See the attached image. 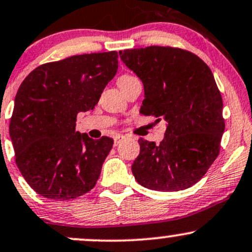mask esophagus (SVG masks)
Returning <instances> with one entry per match:
<instances>
[{"label":"esophagus","instance_id":"esophagus-1","mask_svg":"<svg viewBox=\"0 0 252 252\" xmlns=\"http://www.w3.org/2000/svg\"><path fill=\"white\" fill-rule=\"evenodd\" d=\"M122 139H123V135H116V136L113 137V145L117 146Z\"/></svg>","mask_w":252,"mask_h":252}]
</instances>
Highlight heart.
Instances as JSON below:
<instances>
[{
	"label": "heart",
	"mask_w": 252,
	"mask_h": 252,
	"mask_svg": "<svg viewBox=\"0 0 252 252\" xmlns=\"http://www.w3.org/2000/svg\"><path fill=\"white\" fill-rule=\"evenodd\" d=\"M134 79V76H130V75H122L120 79H118V86L120 85H123L126 84V82L130 81V80Z\"/></svg>",
	"instance_id": "obj_1"
}]
</instances>
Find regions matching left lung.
<instances>
[{
	"label": "left lung",
	"instance_id": "obj_1",
	"mask_svg": "<svg viewBox=\"0 0 252 252\" xmlns=\"http://www.w3.org/2000/svg\"><path fill=\"white\" fill-rule=\"evenodd\" d=\"M120 57L143 84L140 113L167 123L160 145L139 140L132 175L151 190L188 189L219 156L225 130L222 99L212 70L196 55L170 46L124 50Z\"/></svg>",
	"mask_w": 252,
	"mask_h": 252
}]
</instances>
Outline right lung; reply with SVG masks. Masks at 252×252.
Returning a JSON list of instances; mask_svg holds the SVG:
<instances>
[{"label": "right lung", "mask_w": 252, "mask_h": 252, "mask_svg": "<svg viewBox=\"0 0 252 252\" xmlns=\"http://www.w3.org/2000/svg\"><path fill=\"white\" fill-rule=\"evenodd\" d=\"M116 51L71 56L35 68L16 93L9 135L30 187L51 200L93 189L113 140L75 130L76 116L93 110L118 69Z\"/></svg>", "instance_id": "add662e5"}]
</instances>
